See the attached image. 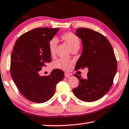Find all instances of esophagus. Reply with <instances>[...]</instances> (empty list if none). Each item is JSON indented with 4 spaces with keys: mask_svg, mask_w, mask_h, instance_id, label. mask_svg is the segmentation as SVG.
Masks as SVG:
<instances>
[{
    "mask_svg": "<svg viewBox=\"0 0 129 129\" xmlns=\"http://www.w3.org/2000/svg\"><path fill=\"white\" fill-rule=\"evenodd\" d=\"M70 75H71V74L69 73H65V77H66V78H68V77H69Z\"/></svg>",
    "mask_w": 129,
    "mask_h": 129,
    "instance_id": "34e87169",
    "label": "esophagus"
}]
</instances>
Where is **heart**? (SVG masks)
Segmentation results:
<instances>
[{
	"label": "heart",
	"mask_w": 129,
	"mask_h": 129,
	"mask_svg": "<svg viewBox=\"0 0 129 129\" xmlns=\"http://www.w3.org/2000/svg\"><path fill=\"white\" fill-rule=\"evenodd\" d=\"M62 39L66 41L71 49L77 47H80V41L78 37L72 32H67L63 34L61 36ZM57 39L56 38L51 39L48 44V49L51 55L54 56L55 53L56 46H57ZM73 65V61L71 60L65 59V58H59L54 62V67L57 69H60L68 71L71 70Z\"/></svg>",
	"instance_id": "1"
}]
</instances>
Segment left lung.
Masks as SVG:
<instances>
[{"label": "left lung", "mask_w": 129, "mask_h": 129, "mask_svg": "<svg viewBox=\"0 0 129 129\" xmlns=\"http://www.w3.org/2000/svg\"><path fill=\"white\" fill-rule=\"evenodd\" d=\"M81 39L82 51L75 70L87 68V77L83 79L74 74L79 82L73 92L75 97L85 102L102 98L112 86L117 72V61L109 40L98 32L88 28H78L75 33Z\"/></svg>", "instance_id": "obj_1"}]
</instances>
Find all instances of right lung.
Wrapping results in <instances>:
<instances>
[{
  "label": "right lung",
  "mask_w": 129,
  "mask_h": 129,
  "mask_svg": "<svg viewBox=\"0 0 129 129\" xmlns=\"http://www.w3.org/2000/svg\"><path fill=\"white\" fill-rule=\"evenodd\" d=\"M59 28L38 27L20 36L12 52L11 73L15 85L26 99L36 103H42L51 99L56 85L62 80L64 73L53 70L47 76H41L39 71L50 62L49 41Z\"/></svg>",
  "instance_id": "1"
}]
</instances>
